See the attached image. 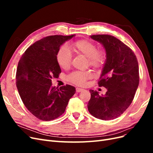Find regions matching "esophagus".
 <instances>
[{"mask_svg": "<svg viewBox=\"0 0 153 153\" xmlns=\"http://www.w3.org/2000/svg\"><path fill=\"white\" fill-rule=\"evenodd\" d=\"M84 89H82V88H79V87H76V92H82L84 91Z\"/></svg>", "mask_w": 153, "mask_h": 153, "instance_id": "esophagus-1", "label": "esophagus"}]
</instances>
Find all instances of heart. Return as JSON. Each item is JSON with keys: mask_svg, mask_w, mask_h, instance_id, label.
<instances>
[{"mask_svg": "<svg viewBox=\"0 0 153 153\" xmlns=\"http://www.w3.org/2000/svg\"><path fill=\"white\" fill-rule=\"evenodd\" d=\"M72 45L76 53L87 57L90 66L97 69L103 66L106 59V53L104 50L97 48V46L94 42L87 39H81L74 42ZM56 59L59 66L63 69H67L71 66L72 55L70 50L66 45H63L59 48ZM91 76L92 74L89 71H75L69 74L68 79L73 84L83 85Z\"/></svg>", "mask_w": 153, "mask_h": 153, "instance_id": "heart-1", "label": "heart"}]
</instances>
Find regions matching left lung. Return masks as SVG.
Here are the masks:
<instances>
[{
  "label": "left lung",
  "instance_id": "obj_1",
  "mask_svg": "<svg viewBox=\"0 0 153 153\" xmlns=\"http://www.w3.org/2000/svg\"><path fill=\"white\" fill-rule=\"evenodd\" d=\"M102 44L106 61L98 84L107 89L100 96L90 90L87 105L90 114L97 119L112 120L123 114L131 105L139 84V68L132 50L114 36L107 34L91 36Z\"/></svg>",
  "mask_w": 153,
  "mask_h": 153
}]
</instances>
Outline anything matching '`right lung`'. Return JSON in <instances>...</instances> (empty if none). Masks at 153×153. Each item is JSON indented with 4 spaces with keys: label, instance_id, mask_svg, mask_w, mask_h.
Masks as SVG:
<instances>
[{
    "label": "right lung",
    "instance_id": "obj_1",
    "mask_svg": "<svg viewBox=\"0 0 153 153\" xmlns=\"http://www.w3.org/2000/svg\"><path fill=\"white\" fill-rule=\"evenodd\" d=\"M75 35L50 36L36 41L27 48L18 64L16 84L25 107L36 117L52 121L65 112L75 87L66 85L52 86L61 69L56 55L61 46Z\"/></svg>",
    "mask_w": 153,
    "mask_h": 153
}]
</instances>
